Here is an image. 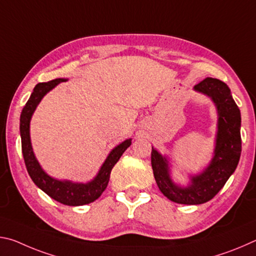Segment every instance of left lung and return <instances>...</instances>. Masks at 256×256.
<instances>
[{
    "label": "left lung",
    "mask_w": 256,
    "mask_h": 256,
    "mask_svg": "<svg viewBox=\"0 0 256 256\" xmlns=\"http://www.w3.org/2000/svg\"><path fill=\"white\" fill-rule=\"evenodd\" d=\"M194 89L211 97L218 108V134L210 166L201 175L192 177L190 186L182 188L172 182L166 158L154 148L151 151V166L159 190L180 204H202L214 198L235 172L242 152L240 112L228 86L214 78H206Z\"/></svg>",
    "instance_id": "left-lung-1"
}]
</instances>
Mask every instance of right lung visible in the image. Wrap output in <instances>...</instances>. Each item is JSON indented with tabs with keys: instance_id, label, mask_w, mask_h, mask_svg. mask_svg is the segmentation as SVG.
<instances>
[{
	"instance_id": "obj_1",
	"label": "right lung",
	"mask_w": 256,
	"mask_h": 256,
	"mask_svg": "<svg viewBox=\"0 0 256 256\" xmlns=\"http://www.w3.org/2000/svg\"><path fill=\"white\" fill-rule=\"evenodd\" d=\"M64 79H55L48 82H40L34 88L32 96L26 102V105L20 116V134H21V148H22V154L27 168L29 176L38 188L44 190L52 198L60 203H63L66 206H84L92 203L102 196V193L106 190L108 182H110V172L115 164L118 162L120 156L124 154L130 146L131 140H126L112 150V152L108 156L106 162L99 170L98 175L94 177V180L89 182L88 184H76L68 180H58L52 178L46 172L42 170V167L38 164L37 159L34 158V151L30 144L29 136V123L32 118V112L36 110V107L42 98L53 89L55 86H58L60 82H64Z\"/></svg>"
}]
</instances>
